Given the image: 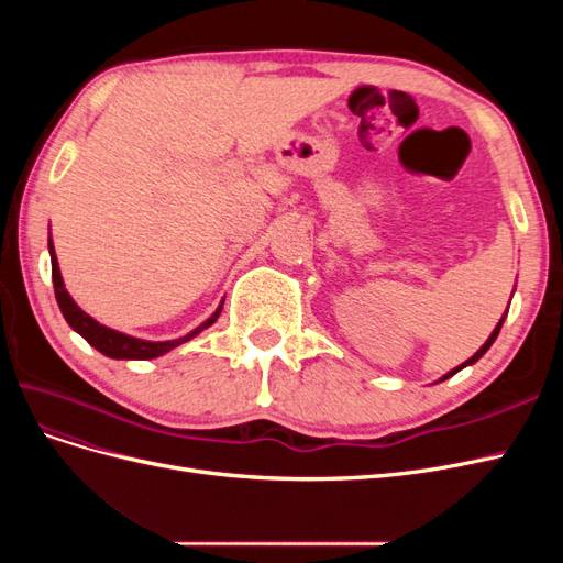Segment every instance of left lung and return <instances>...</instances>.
I'll list each match as a JSON object with an SVG mask.
<instances>
[{
	"instance_id": "left-lung-1",
	"label": "left lung",
	"mask_w": 563,
	"mask_h": 563,
	"mask_svg": "<svg viewBox=\"0 0 563 563\" xmlns=\"http://www.w3.org/2000/svg\"><path fill=\"white\" fill-rule=\"evenodd\" d=\"M505 314H507V312H505ZM505 314H503V319L498 321V327H496V329H493V333L488 335V340H486V343H484V345H482L479 350H476V352H474V354L470 356V360H467V362H463V364H460V366H455L453 371H449V373H446V376H441V378H439V383H441V380H446V378H451V376H455V373H457L460 368H465V366H472L474 362H479V360H482V356H484V354L488 352V347H490L493 343H496V338H498V333H500V327H503V321H505Z\"/></svg>"
}]
</instances>
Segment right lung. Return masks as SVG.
<instances>
[{
    "label": "right lung",
    "mask_w": 563,
    "mask_h": 563,
    "mask_svg": "<svg viewBox=\"0 0 563 563\" xmlns=\"http://www.w3.org/2000/svg\"><path fill=\"white\" fill-rule=\"evenodd\" d=\"M48 255H51V279H54L56 300H58V308H60L65 321L70 323L73 331H77L91 347H96L98 352H103L106 356H110V360H139V362L141 360H155V356L172 352L174 347H178V345L187 343V340H192L195 335H199L203 329H209L211 323L218 319L220 310H223L225 300H220L216 312L207 321H201L197 329H192L190 333L183 335V338H176V340H143V338L119 333L114 329L103 327V323H98L93 317H89L73 300V296L67 294V288L63 284L60 267H58V258H56V249H54V242H51V236H48Z\"/></svg>",
    "instance_id": "1"
}]
</instances>
